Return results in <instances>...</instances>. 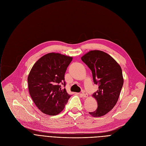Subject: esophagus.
<instances>
[{
    "label": "esophagus",
    "mask_w": 146,
    "mask_h": 146,
    "mask_svg": "<svg viewBox=\"0 0 146 146\" xmlns=\"http://www.w3.org/2000/svg\"><path fill=\"white\" fill-rule=\"evenodd\" d=\"M83 98H88V94L85 91H83L80 94Z\"/></svg>",
    "instance_id": "esophagus-1"
}]
</instances>
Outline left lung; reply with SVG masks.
I'll list each match as a JSON object with an SVG mask.
<instances>
[{
	"label": "left lung",
	"instance_id": "left-lung-1",
	"mask_svg": "<svg viewBox=\"0 0 146 146\" xmlns=\"http://www.w3.org/2000/svg\"><path fill=\"white\" fill-rule=\"evenodd\" d=\"M81 59L91 70L94 83L99 86L92 95L98 108L89 113L94 117L104 116L118 100L124 83L121 67L108 54L100 50L90 51Z\"/></svg>",
	"mask_w": 146,
	"mask_h": 146
}]
</instances>
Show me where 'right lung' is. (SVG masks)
<instances>
[{"label":"right lung","mask_w":146,"mask_h":146,"mask_svg":"<svg viewBox=\"0 0 146 146\" xmlns=\"http://www.w3.org/2000/svg\"><path fill=\"white\" fill-rule=\"evenodd\" d=\"M72 57L50 52L38 60L28 77V90L33 101L42 112L56 115L64 108L70 95L60 84L66 85L64 74Z\"/></svg>","instance_id":"right-lung-1"}]
</instances>
